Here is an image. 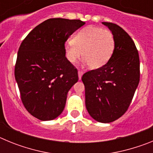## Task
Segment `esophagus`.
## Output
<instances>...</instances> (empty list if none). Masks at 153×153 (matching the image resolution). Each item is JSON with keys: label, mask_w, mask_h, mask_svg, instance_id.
<instances>
[{"label": "esophagus", "mask_w": 153, "mask_h": 153, "mask_svg": "<svg viewBox=\"0 0 153 153\" xmlns=\"http://www.w3.org/2000/svg\"><path fill=\"white\" fill-rule=\"evenodd\" d=\"M83 71H81V70H79L78 71V76H79V79H80L81 77H82V76H83Z\"/></svg>", "instance_id": "1"}]
</instances>
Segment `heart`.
<instances>
[{
  "label": "heart",
  "instance_id": "heart-1",
  "mask_svg": "<svg viewBox=\"0 0 153 153\" xmlns=\"http://www.w3.org/2000/svg\"><path fill=\"white\" fill-rule=\"evenodd\" d=\"M115 46L114 35L109 30L87 26L78 31L72 40L67 42L65 53L70 63H75L83 54L90 67L97 69L110 60Z\"/></svg>",
  "mask_w": 153,
  "mask_h": 153
}]
</instances>
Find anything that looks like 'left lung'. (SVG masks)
<instances>
[{
    "mask_svg": "<svg viewBox=\"0 0 153 153\" xmlns=\"http://www.w3.org/2000/svg\"><path fill=\"white\" fill-rule=\"evenodd\" d=\"M112 31L116 40L110 60L100 68L85 73L86 107L100 123H111L129 108L140 78V56L129 35L117 24L102 22Z\"/></svg>",
    "mask_w": 153,
    "mask_h": 153,
    "instance_id": "8db88e82",
    "label": "left lung"
}]
</instances>
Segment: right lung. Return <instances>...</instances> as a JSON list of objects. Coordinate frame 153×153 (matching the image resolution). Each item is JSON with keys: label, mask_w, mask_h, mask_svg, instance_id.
I'll return each instance as SVG.
<instances>
[{"label": "right lung", "mask_w": 153, "mask_h": 153, "mask_svg": "<svg viewBox=\"0 0 153 153\" xmlns=\"http://www.w3.org/2000/svg\"><path fill=\"white\" fill-rule=\"evenodd\" d=\"M84 24L48 19L33 28L19 47L14 76L24 107L38 120L60 116L67 93L78 81L77 69L65 56V43Z\"/></svg>", "instance_id": "right-lung-1"}]
</instances>
